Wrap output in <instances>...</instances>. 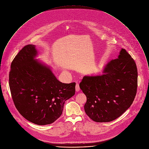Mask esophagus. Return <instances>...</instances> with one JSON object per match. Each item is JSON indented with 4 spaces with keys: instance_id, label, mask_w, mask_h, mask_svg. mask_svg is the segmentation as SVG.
Returning <instances> with one entry per match:
<instances>
[{
    "instance_id": "1",
    "label": "esophagus",
    "mask_w": 149,
    "mask_h": 149,
    "mask_svg": "<svg viewBox=\"0 0 149 149\" xmlns=\"http://www.w3.org/2000/svg\"><path fill=\"white\" fill-rule=\"evenodd\" d=\"M80 91V87L79 84H76V92H79Z\"/></svg>"
}]
</instances>
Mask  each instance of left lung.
I'll return each instance as SVG.
<instances>
[{
  "mask_svg": "<svg viewBox=\"0 0 149 149\" xmlns=\"http://www.w3.org/2000/svg\"><path fill=\"white\" fill-rule=\"evenodd\" d=\"M103 73L85 76L79 85L86 97L85 113L96 122H109L121 116L132 104L137 91L136 65L125 49L106 64Z\"/></svg>",
  "mask_w": 149,
  "mask_h": 149,
  "instance_id": "obj_1",
  "label": "left lung"
}]
</instances>
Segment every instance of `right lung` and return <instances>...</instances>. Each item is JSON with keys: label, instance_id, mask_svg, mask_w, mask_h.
<instances>
[{"label": "right lung", "instance_id": "1", "mask_svg": "<svg viewBox=\"0 0 149 149\" xmlns=\"http://www.w3.org/2000/svg\"><path fill=\"white\" fill-rule=\"evenodd\" d=\"M34 45L24 46L15 57L9 86L16 108L26 119L38 125H50L61 115L64 103L75 94V83L59 81L50 68L34 58Z\"/></svg>", "mask_w": 149, "mask_h": 149}]
</instances>
